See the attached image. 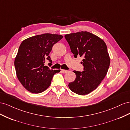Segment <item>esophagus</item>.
I'll return each mask as SVG.
<instances>
[{
  "mask_svg": "<svg viewBox=\"0 0 130 130\" xmlns=\"http://www.w3.org/2000/svg\"><path fill=\"white\" fill-rule=\"evenodd\" d=\"M61 72L62 73H66V72H68V70H63V69H62V70H61Z\"/></svg>",
  "mask_w": 130,
  "mask_h": 130,
  "instance_id": "esophagus-1",
  "label": "esophagus"
}]
</instances>
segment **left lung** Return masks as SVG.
<instances>
[{
    "label": "left lung",
    "instance_id": "8db88e82",
    "mask_svg": "<svg viewBox=\"0 0 130 130\" xmlns=\"http://www.w3.org/2000/svg\"><path fill=\"white\" fill-rule=\"evenodd\" d=\"M75 58L83 57L84 71H74L76 79L70 83V89L80 95L96 89L104 79L110 65L106 44L99 37L88 31H79L65 35Z\"/></svg>",
    "mask_w": 130,
    "mask_h": 130
}]
</instances>
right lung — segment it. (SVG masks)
<instances>
[{"label": "right lung", "instance_id": "right-lung-1", "mask_svg": "<svg viewBox=\"0 0 130 130\" xmlns=\"http://www.w3.org/2000/svg\"><path fill=\"white\" fill-rule=\"evenodd\" d=\"M63 38L58 34L45 33L23 40L14 59L17 78L25 89L32 93H41L50 86L54 74L60 70H50L44 66L52 48ZM50 64H52L50 63Z\"/></svg>", "mask_w": 130, "mask_h": 130}]
</instances>
